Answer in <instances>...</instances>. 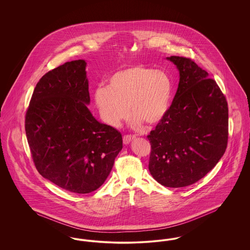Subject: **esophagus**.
Here are the masks:
<instances>
[{
  "label": "esophagus",
  "mask_w": 250,
  "mask_h": 250,
  "mask_svg": "<svg viewBox=\"0 0 250 250\" xmlns=\"http://www.w3.org/2000/svg\"><path fill=\"white\" fill-rule=\"evenodd\" d=\"M136 137L135 136H131V135H125V136H124V138H123V141H124V143L125 144H128V143H131L134 139H135Z\"/></svg>",
  "instance_id": "1"
}]
</instances>
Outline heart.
Segmentation results:
<instances>
[{
    "instance_id": "1",
    "label": "heart",
    "mask_w": 250,
    "mask_h": 250,
    "mask_svg": "<svg viewBox=\"0 0 250 250\" xmlns=\"http://www.w3.org/2000/svg\"><path fill=\"white\" fill-rule=\"evenodd\" d=\"M172 91V82L165 72L136 64L112 73L107 87L95 89L94 99L100 117L110 126L127 119L129 107L137 125L151 127L166 117Z\"/></svg>"
}]
</instances>
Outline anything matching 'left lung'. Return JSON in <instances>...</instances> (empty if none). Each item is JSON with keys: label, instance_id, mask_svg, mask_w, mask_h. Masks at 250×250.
Masks as SVG:
<instances>
[{"label": "left lung", "instance_id": "obj_1", "mask_svg": "<svg viewBox=\"0 0 250 250\" xmlns=\"http://www.w3.org/2000/svg\"><path fill=\"white\" fill-rule=\"evenodd\" d=\"M180 73L166 117L147 136L149 170L167 188H184L203 178L224 155L229 136L226 97L193 60L170 56Z\"/></svg>", "mask_w": 250, "mask_h": 250}]
</instances>
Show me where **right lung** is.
I'll use <instances>...</instances> for the list:
<instances>
[{
	"instance_id": "add662e5",
	"label": "right lung",
	"mask_w": 250,
	"mask_h": 250,
	"mask_svg": "<svg viewBox=\"0 0 250 250\" xmlns=\"http://www.w3.org/2000/svg\"><path fill=\"white\" fill-rule=\"evenodd\" d=\"M84 60L67 62L36 84L25 131L36 169L64 190L87 194L106 181L123 148L119 131L90 112Z\"/></svg>"
}]
</instances>
